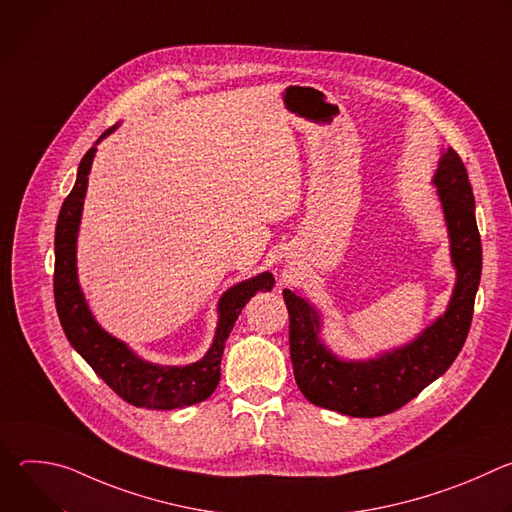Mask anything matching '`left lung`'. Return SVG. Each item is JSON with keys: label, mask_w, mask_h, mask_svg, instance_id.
I'll use <instances>...</instances> for the list:
<instances>
[{"label": "left lung", "mask_w": 512, "mask_h": 512, "mask_svg": "<svg viewBox=\"0 0 512 512\" xmlns=\"http://www.w3.org/2000/svg\"><path fill=\"white\" fill-rule=\"evenodd\" d=\"M431 184L442 202L456 283L446 312L411 342L367 360L340 358L322 342L316 306L283 289L294 377L310 403L350 417L387 415L440 379L460 354L480 285L482 245L468 172L452 148L444 150Z\"/></svg>", "instance_id": "obj_1"}]
</instances>
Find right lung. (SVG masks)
Segmentation results:
<instances>
[{
    "mask_svg": "<svg viewBox=\"0 0 512 512\" xmlns=\"http://www.w3.org/2000/svg\"><path fill=\"white\" fill-rule=\"evenodd\" d=\"M117 125L107 129L103 141ZM97 143L81 160L77 182L62 202L56 235H54V302L62 330L89 367L127 403L143 409H182L208 399L221 381V358L225 342L245 308L257 291L273 289V275L263 271L251 279L229 287L218 300V322L214 338L206 354L184 367H166L135 354L123 340L109 334L89 310L77 273V241L87 196L91 166L97 154Z\"/></svg>",
    "mask_w": 512,
    "mask_h": 512,
    "instance_id": "add662e5",
    "label": "right lung"
}]
</instances>
